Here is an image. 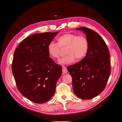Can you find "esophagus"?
I'll list each match as a JSON object with an SVG mask.
<instances>
[{"label":"esophagus","instance_id":"esophagus-1","mask_svg":"<svg viewBox=\"0 0 122 122\" xmlns=\"http://www.w3.org/2000/svg\"><path fill=\"white\" fill-rule=\"evenodd\" d=\"M62 74H66L67 73L68 71H67V69L66 68L65 66H62Z\"/></svg>","mask_w":122,"mask_h":122}]
</instances>
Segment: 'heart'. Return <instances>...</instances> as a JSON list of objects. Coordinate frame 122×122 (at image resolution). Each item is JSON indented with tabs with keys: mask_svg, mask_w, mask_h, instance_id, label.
I'll return each mask as SVG.
<instances>
[{
	"mask_svg": "<svg viewBox=\"0 0 122 122\" xmlns=\"http://www.w3.org/2000/svg\"><path fill=\"white\" fill-rule=\"evenodd\" d=\"M57 43L50 42L47 46L48 52L53 58L60 57L61 48H66L65 53L67 54L59 61L62 65L69 64L75 60H81L87 53L88 42L86 36H77L71 33H66L57 39Z\"/></svg>",
	"mask_w": 122,
	"mask_h": 122,
	"instance_id": "b5f03b06",
	"label": "heart"
}]
</instances>
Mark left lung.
Here are the masks:
<instances>
[{"label": "left lung", "mask_w": 122, "mask_h": 122, "mask_svg": "<svg viewBox=\"0 0 122 122\" xmlns=\"http://www.w3.org/2000/svg\"><path fill=\"white\" fill-rule=\"evenodd\" d=\"M76 29L86 34L88 50L81 61L69 66L67 70L72 77L75 95L82 99H91L100 94L107 82L111 71L109 52L97 32L84 27Z\"/></svg>", "instance_id": "left-lung-1"}]
</instances>
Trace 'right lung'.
<instances>
[{"mask_svg": "<svg viewBox=\"0 0 122 122\" xmlns=\"http://www.w3.org/2000/svg\"><path fill=\"white\" fill-rule=\"evenodd\" d=\"M56 32H44L24 39L16 49L12 70L18 90L36 103L52 97L62 67L50 58L47 46Z\"/></svg>", "mask_w": 122, "mask_h": 122, "instance_id": "1", "label": "right lung"}]
</instances>
